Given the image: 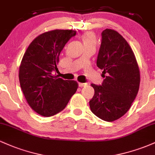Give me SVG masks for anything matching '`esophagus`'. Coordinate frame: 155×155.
I'll use <instances>...</instances> for the list:
<instances>
[{
  "instance_id": "34e87169",
  "label": "esophagus",
  "mask_w": 155,
  "mask_h": 155,
  "mask_svg": "<svg viewBox=\"0 0 155 155\" xmlns=\"http://www.w3.org/2000/svg\"><path fill=\"white\" fill-rule=\"evenodd\" d=\"M87 85V83H79V86L80 87H85Z\"/></svg>"
}]
</instances>
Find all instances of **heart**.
<instances>
[{
	"mask_svg": "<svg viewBox=\"0 0 155 155\" xmlns=\"http://www.w3.org/2000/svg\"><path fill=\"white\" fill-rule=\"evenodd\" d=\"M82 40L84 45L85 44L96 43V38L95 35L92 33H90V32H87V33H84L82 35Z\"/></svg>",
	"mask_w": 155,
	"mask_h": 155,
	"instance_id": "1",
	"label": "heart"
}]
</instances>
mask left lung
<instances>
[{
	"label": "left lung",
	"instance_id": "obj_1",
	"mask_svg": "<svg viewBox=\"0 0 155 155\" xmlns=\"http://www.w3.org/2000/svg\"><path fill=\"white\" fill-rule=\"evenodd\" d=\"M101 36L97 66L105 79L101 85L91 84L95 94L90 107L101 120L113 122L127 113L136 98L140 71L132 49L118 32L106 29Z\"/></svg>",
	"mask_w": 155,
	"mask_h": 155
}]
</instances>
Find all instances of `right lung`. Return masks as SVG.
I'll return each instance as SVG.
<instances>
[{
	"label": "right lung",
	"mask_w": 155,
	"mask_h": 155,
	"mask_svg": "<svg viewBox=\"0 0 155 155\" xmlns=\"http://www.w3.org/2000/svg\"><path fill=\"white\" fill-rule=\"evenodd\" d=\"M72 30H54L42 33L31 42L19 71L20 87L32 109L44 117L63 111L78 88L76 81L54 75L61 51L71 37Z\"/></svg>",
	"instance_id": "right-lung-1"
}]
</instances>
